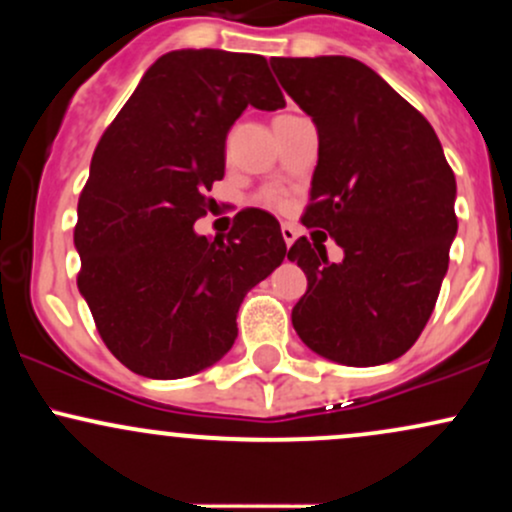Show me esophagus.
Segmentation results:
<instances>
[{
  "mask_svg": "<svg viewBox=\"0 0 512 512\" xmlns=\"http://www.w3.org/2000/svg\"><path fill=\"white\" fill-rule=\"evenodd\" d=\"M281 236H284L286 245H293V243H296V238H298L296 226H291V223H284V226H281Z\"/></svg>",
  "mask_w": 512,
  "mask_h": 512,
  "instance_id": "34e87169",
  "label": "esophagus"
}]
</instances>
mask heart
<instances>
[{"label": "heart", "mask_w": 512, "mask_h": 512, "mask_svg": "<svg viewBox=\"0 0 512 512\" xmlns=\"http://www.w3.org/2000/svg\"><path fill=\"white\" fill-rule=\"evenodd\" d=\"M264 202L267 204H274V207H284V199H281V195L279 192H267V195H264Z\"/></svg>", "instance_id": "obj_1"}]
</instances>
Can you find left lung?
Returning <instances> with one entry per match:
<instances>
[{"label":"left lung","mask_w":512,"mask_h":512,"mask_svg":"<svg viewBox=\"0 0 512 512\" xmlns=\"http://www.w3.org/2000/svg\"><path fill=\"white\" fill-rule=\"evenodd\" d=\"M269 62L320 139L303 226L344 248L337 264L317 240L291 245L289 260L308 276L293 327L308 349L344 366L395 361L424 332L448 272L455 173L426 117L363 62Z\"/></svg>","instance_id":"1"}]
</instances>
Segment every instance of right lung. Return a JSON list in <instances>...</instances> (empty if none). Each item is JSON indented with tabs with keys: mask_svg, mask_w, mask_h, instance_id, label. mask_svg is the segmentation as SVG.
<instances>
[{
	"mask_svg": "<svg viewBox=\"0 0 512 512\" xmlns=\"http://www.w3.org/2000/svg\"><path fill=\"white\" fill-rule=\"evenodd\" d=\"M248 105H286L262 55L173 50L96 146L74 228L76 284L105 346L144 378L214 366L236 342L245 293L286 257L279 221L262 209L238 211L226 236L195 233Z\"/></svg>",
	"mask_w": 512,
	"mask_h": 512,
	"instance_id": "obj_1",
	"label": "right lung"
}]
</instances>
